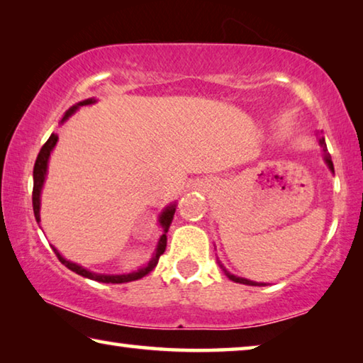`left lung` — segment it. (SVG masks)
<instances>
[{
    "label": "left lung",
    "mask_w": 363,
    "mask_h": 363,
    "mask_svg": "<svg viewBox=\"0 0 363 363\" xmlns=\"http://www.w3.org/2000/svg\"><path fill=\"white\" fill-rule=\"evenodd\" d=\"M320 145L323 147V155H325V162L328 163V167H330V169L331 171H335V168H333V162H331V157H330V153H328V150H327V145H325V139L322 138L320 139ZM220 269L224 270V274L227 275V277H229L232 281H237V284H243V285H251V286H261V285H264V284H256V281H251V280H247V279H242V277H235V275L233 274H230L229 270L227 269H224V266H220Z\"/></svg>",
    "instance_id": "8db88e82"
}]
</instances>
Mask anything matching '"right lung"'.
<instances>
[{
  "label": "right lung",
  "instance_id": "obj_1",
  "mask_svg": "<svg viewBox=\"0 0 363 363\" xmlns=\"http://www.w3.org/2000/svg\"><path fill=\"white\" fill-rule=\"evenodd\" d=\"M94 99H88V101H83L79 102L78 106H88V104H93ZM77 107H72L69 112L65 113V116L62 118V121H65L69 116L75 112ZM57 143V134H51L49 139L45 143V145L41 147V150L38 153V157H36V162H35V168H33V195H32V200H33V213H35V218L36 220L40 223V194H41V187H43V182H45V176H46V168H48V158H49V153L54 149V145ZM174 211L176 208L171 205L168 206L167 210L163 211L162 216H160V224L164 229V233L160 238L158 242V248H157V253L155 256L152 257V261L149 262V266L144 267V269H139L138 272H131V274H123V275H102V274H93L89 272V270L83 269L82 266H78L75 262H70L64 259L62 256L59 255V251L52 247L54 253L59 257V261L64 264L67 269L73 270V272L78 274V275H83L86 279H91V280H96V281H102V284H126V281H133V280H138V279H143L144 275H147L150 272V270L157 266L160 256L164 253V250H167V232H168V227L171 224V220H173L174 216Z\"/></svg>",
  "mask_w": 363,
  "mask_h": 363
}]
</instances>
